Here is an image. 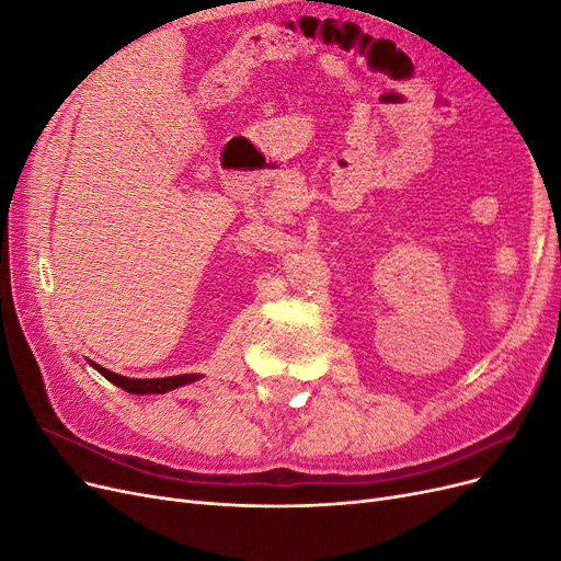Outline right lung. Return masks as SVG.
<instances>
[{
  "label": "right lung",
  "mask_w": 561,
  "mask_h": 561,
  "mask_svg": "<svg viewBox=\"0 0 561 561\" xmlns=\"http://www.w3.org/2000/svg\"><path fill=\"white\" fill-rule=\"evenodd\" d=\"M91 367H95L100 375H103L107 381H112L114 386L128 390V393L135 396H157V393H168V390L186 386L192 381H198L203 375H178V377H163V379H130V377H122V375H114V371L105 369L95 365L93 360H89Z\"/></svg>",
  "instance_id": "1"
}]
</instances>
